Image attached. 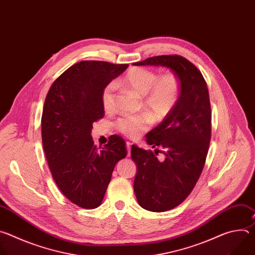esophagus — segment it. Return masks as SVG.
<instances>
[{
    "label": "esophagus",
    "instance_id": "obj_1",
    "mask_svg": "<svg viewBox=\"0 0 255 255\" xmlns=\"http://www.w3.org/2000/svg\"><path fill=\"white\" fill-rule=\"evenodd\" d=\"M126 146H127V155L130 156V152H131V146H132V143L131 142H127L126 143Z\"/></svg>",
    "mask_w": 255,
    "mask_h": 255
}]
</instances>
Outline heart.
Instances as JSON below:
<instances>
[{
    "mask_svg": "<svg viewBox=\"0 0 255 255\" xmlns=\"http://www.w3.org/2000/svg\"><path fill=\"white\" fill-rule=\"evenodd\" d=\"M123 83L132 92L143 97V105L149 110L157 120L167 117L177 105L181 85L178 77L173 72L158 77L155 71L134 67L130 69L123 79ZM116 85L112 82L108 84L102 92V105L105 110H110L114 105V92ZM152 123L148 114L136 116H125L116 121V128L119 132L130 138L138 137L146 131Z\"/></svg>",
    "mask_w": 255,
    "mask_h": 255,
    "instance_id": "obj_1",
    "label": "heart"
}]
</instances>
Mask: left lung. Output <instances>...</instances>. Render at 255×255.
<instances>
[{"instance_id":"left-lung-1","label":"left lung","mask_w":255,"mask_h":255,"mask_svg":"<svg viewBox=\"0 0 255 255\" xmlns=\"http://www.w3.org/2000/svg\"><path fill=\"white\" fill-rule=\"evenodd\" d=\"M133 65L168 67L181 85L172 112L146 135L153 148H163L156 150L164 154V160L136 145L131 149L137 164L134 192L138 204L151 212H164L187 199L204 168L212 130L209 91L201 71L183 56H153Z\"/></svg>"}]
</instances>
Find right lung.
Segmentation results:
<instances>
[{
  "label": "right lung",
  "instance_id": "obj_1",
  "mask_svg": "<svg viewBox=\"0 0 255 255\" xmlns=\"http://www.w3.org/2000/svg\"><path fill=\"white\" fill-rule=\"evenodd\" d=\"M128 64L85 60L67 68L50 87L41 117V135L52 177L77 206L102 204L116 163L127 155L124 140L113 135L102 149L91 136L105 115L102 92Z\"/></svg>",
  "mask_w": 255,
  "mask_h": 255
}]
</instances>
